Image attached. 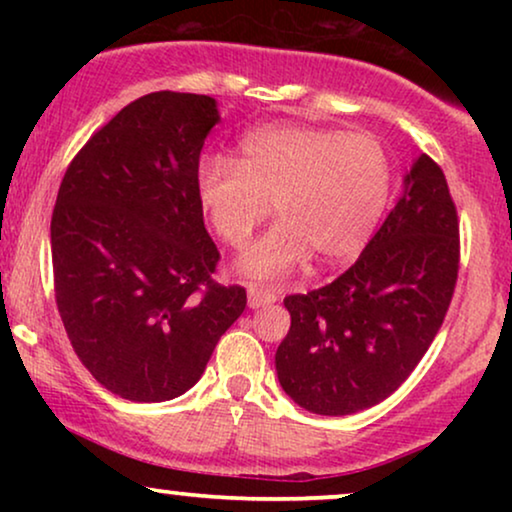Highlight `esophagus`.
<instances>
[{
	"label": "esophagus",
	"mask_w": 512,
	"mask_h": 512,
	"mask_svg": "<svg viewBox=\"0 0 512 512\" xmlns=\"http://www.w3.org/2000/svg\"><path fill=\"white\" fill-rule=\"evenodd\" d=\"M247 293H249V307H263V305H270L277 300L275 291L265 289V286L254 284V282H249Z\"/></svg>",
	"instance_id": "obj_1"
}]
</instances>
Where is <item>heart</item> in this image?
I'll return each mask as SVG.
<instances>
[{"label": "heart", "instance_id": "1", "mask_svg": "<svg viewBox=\"0 0 512 512\" xmlns=\"http://www.w3.org/2000/svg\"><path fill=\"white\" fill-rule=\"evenodd\" d=\"M394 188V163L380 139L338 128L268 125L244 139L237 165L200 167V205L228 247L244 249L275 205L282 219L244 256L258 277L284 275L314 256L324 268L368 247Z\"/></svg>", "mask_w": 512, "mask_h": 512}]
</instances>
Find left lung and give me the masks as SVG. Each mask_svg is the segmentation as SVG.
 <instances>
[{
    "instance_id": "8db88e82",
    "label": "left lung",
    "mask_w": 512,
    "mask_h": 512,
    "mask_svg": "<svg viewBox=\"0 0 512 512\" xmlns=\"http://www.w3.org/2000/svg\"><path fill=\"white\" fill-rule=\"evenodd\" d=\"M459 216L426 153L352 268L284 298L291 328L275 354L282 389L314 415H354L408 380L443 326L459 275Z\"/></svg>"
}]
</instances>
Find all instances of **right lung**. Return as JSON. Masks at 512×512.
I'll use <instances>...</instances> for the list:
<instances>
[{"label":"right lung","instance_id":"1","mask_svg":"<svg viewBox=\"0 0 512 512\" xmlns=\"http://www.w3.org/2000/svg\"><path fill=\"white\" fill-rule=\"evenodd\" d=\"M219 123L195 93H149L102 125L67 165L51 216L55 303L74 354L111 394L177 398L205 373L247 307L212 277L200 151Z\"/></svg>","mask_w":512,"mask_h":512}]
</instances>
